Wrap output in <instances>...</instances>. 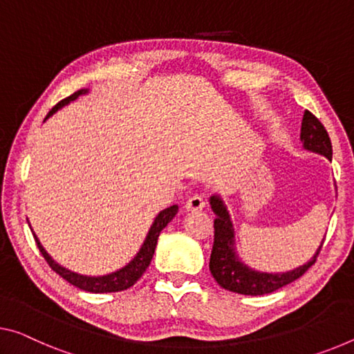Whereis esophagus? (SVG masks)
Segmentation results:
<instances>
[{
    "label": "esophagus",
    "mask_w": 354,
    "mask_h": 354,
    "mask_svg": "<svg viewBox=\"0 0 354 354\" xmlns=\"http://www.w3.org/2000/svg\"><path fill=\"white\" fill-rule=\"evenodd\" d=\"M204 207H205V199L201 194L192 196V198L187 201V204H185V209L193 210V212L194 210H203Z\"/></svg>",
    "instance_id": "esophagus-1"
}]
</instances>
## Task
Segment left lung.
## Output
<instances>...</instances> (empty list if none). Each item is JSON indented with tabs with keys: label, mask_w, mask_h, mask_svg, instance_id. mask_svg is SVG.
Masks as SVG:
<instances>
[{
	"label": "left lung",
	"mask_w": 354,
	"mask_h": 354,
	"mask_svg": "<svg viewBox=\"0 0 354 354\" xmlns=\"http://www.w3.org/2000/svg\"><path fill=\"white\" fill-rule=\"evenodd\" d=\"M301 142L302 147L313 153L323 155L328 160H333V144H330L329 134L326 131L322 122L313 115L312 112L306 111L301 127ZM210 207L216 215L214 220L215 239L212 247L209 268L214 279L221 288L227 291L239 292L245 296H261L269 295L280 288L286 286L291 281L297 280L312 268L317 261V257L322 252V245L315 252L313 258L299 268L288 272H261L254 270L239 258L236 252V236H234V226L231 215L227 212L225 203L218 194L210 196Z\"/></svg>",
	"instance_id": "8db88e82"
}]
</instances>
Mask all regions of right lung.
Masks as SVG:
<instances>
[{
    "instance_id": "1",
    "label": "right lung",
    "mask_w": 354,
    "mask_h": 354,
    "mask_svg": "<svg viewBox=\"0 0 354 354\" xmlns=\"http://www.w3.org/2000/svg\"><path fill=\"white\" fill-rule=\"evenodd\" d=\"M85 93H88V88H82V90L75 91L74 95L68 96L66 100L59 101L58 104L47 113L46 120L48 117H52L53 113L58 112L63 106L69 104L71 101H75L80 95H85ZM177 212H178V205H171V207L161 210L160 214L155 216L153 223H151L150 230L145 236V241H144L142 245H140L139 252L136 253V257L131 261H129L127 266H123L122 269H118L115 272H111V274H107V275L90 277V275H82V274H77V272H73V270H69L66 268H63V266H59L58 263H55V261L52 259L50 254L46 252V248L41 245L39 239H37L35 232H32V236H35L37 248H39L42 257H44V259L47 261V264L50 266L52 270H55L59 277H63L64 280L69 281L71 285H74L75 288H79V290H84V291H88V292H117V291L128 290L129 286H133L136 281H138L140 277H142L145 269L149 268L151 258H153V253H155V248H156V242H158L160 232L167 226V223L172 221L174 216L177 215Z\"/></svg>"
}]
</instances>
